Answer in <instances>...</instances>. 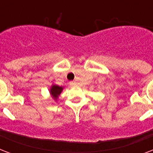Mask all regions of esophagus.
<instances>
[{"label":"esophagus","mask_w":153,"mask_h":153,"mask_svg":"<svg viewBox=\"0 0 153 153\" xmlns=\"http://www.w3.org/2000/svg\"><path fill=\"white\" fill-rule=\"evenodd\" d=\"M70 84H71V86H74V85H76L77 82L74 81H71V82H70Z\"/></svg>","instance_id":"obj_1"}]
</instances>
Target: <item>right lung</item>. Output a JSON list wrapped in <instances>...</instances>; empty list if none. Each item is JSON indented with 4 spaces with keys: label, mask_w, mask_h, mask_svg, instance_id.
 I'll use <instances>...</instances> for the list:
<instances>
[{
    "label": "right lung",
    "mask_w": 153,
    "mask_h": 153,
    "mask_svg": "<svg viewBox=\"0 0 153 153\" xmlns=\"http://www.w3.org/2000/svg\"><path fill=\"white\" fill-rule=\"evenodd\" d=\"M62 91V86H57V85H53V86H51L50 93H51V94L52 95L53 98H55V99H57L58 96L60 94H61Z\"/></svg>",
    "instance_id": "right-lung-1"
}]
</instances>
